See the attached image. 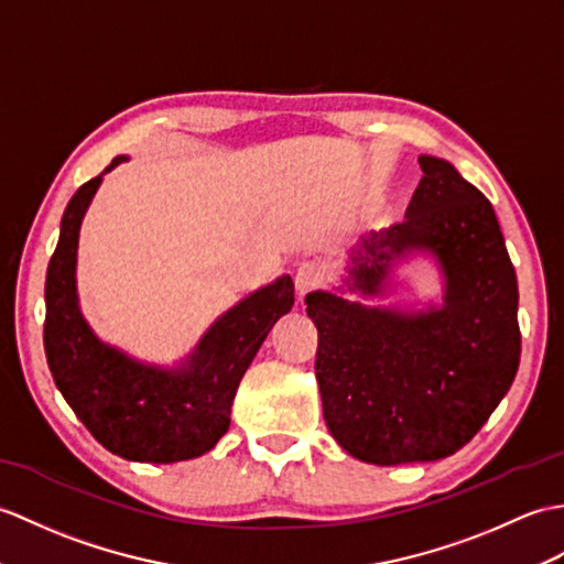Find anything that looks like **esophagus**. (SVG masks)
Listing matches in <instances>:
<instances>
[{"label": "esophagus", "mask_w": 564, "mask_h": 564, "mask_svg": "<svg viewBox=\"0 0 564 564\" xmlns=\"http://www.w3.org/2000/svg\"><path fill=\"white\" fill-rule=\"evenodd\" d=\"M324 279H326V269L322 261H317V259L303 261V264H300L295 271V288H297L300 297H305L310 291H317V288H322Z\"/></svg>", "instance_id": "1"}]
</instances>
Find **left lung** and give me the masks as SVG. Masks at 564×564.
<instances>
[{
    "label": "left lung",
    "mask_w": 564,
    "mask_h": 564,
    "mask_svg": "<svg viewBox=\"0 0 564 564\" xmlns=\"http://www.w3.org/2000/svg\"><path fill=\"white\" fill-rule=\"evenodd\" d=\"M417 163L423 177L405 218L362 238L346 283L382 293L391 261L425 250L442 269L444 305L401 312L322 291L305 297L319 332L314 372L326 427L377 466L459 452L512 387L521 356L517 273L492 204L452 163Z\"/></svg>",
    "instance_id": "left-lung-1"
}]
</instances>
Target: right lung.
Returning <instances> with one entry per match:
<instances>
[{"label":"right lung","instance_id":"obj_1","mask_svg":"<svg viewBox=\"0 0 564 564\" xmlns=\"http://www.w3.org/2000/svg\"><path fill=\"white\" fill-rule=\"evenodd\" d=\"M127 161L117 155L105 167ZM76 189L64 208L59 242L45 279V356L55 384L90 435L129 462L175 464L216 447L230 425L240 379L271 326L291 312L293 279L281 276L214 322L175 370L153 368L102 344L76 297V247L102 175Z\"/></svg>","mask_w":564,"mask_h":564}]
</instances>
